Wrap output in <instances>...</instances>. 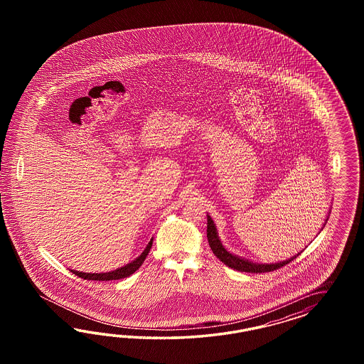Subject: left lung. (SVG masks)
<instances>
[{"label":"left lung","instance_id":"8db88e82","mask_svg":"<svg viewBox=\"0 0 364 364\" xmlns=\"http://www.w3.org/2000/svg\"><path fill=\"white\" fill-rule=\"evenodd\" d=\"M331 213V210H330ZM328 213V216H330ZM328 216L323 224V228L326 225V223L328 220ZM321 228V230H323ZM207 237H208V242H210V250L212 252L215 254V256H218V259L223 262L224 264L228 265L230 268H233L236 271H240V272H251V274H264V272H269V271H274L283 265L288 264L289 262H292L294 259L298 257V255L301 252H298L295 256L286 259L283 262H277V263H254L252 260H248V259H244L239 255H233L230 252L221 242L220 237H219V233H218V228H216V224L215 221L212 220L210 215H207Z\"/></svg>","mask_w":364,"mask_h":364}]
</instances>
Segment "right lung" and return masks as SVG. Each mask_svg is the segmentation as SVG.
Instances as JSON below:
<instances>
[{"instance_id":"1","label":"right lung","mask_w":364,"mask_h":364,"mask_svg":"<svg viewBox=\"0 0 364 364\" xmlns=\"http://www.w3.org/2000/svg\"><path fill=\"white\" fill-rule=\"evenodd\" d=\"M152 242H154V237L151 239V242L146 244L145 250L143 251V254L140 255L139 257H136L134 260H132L131 263L128 264L122 265L120 268L114 269V271H109V272H101V274H87V272H80L76 269H70V272H73L75 275H77L78 277H82V279H87V280H99V282H107V280H119V279H124L127 276H131L134 274L145 260L146 255L149 254L151 251V247H152Z\"/></svg>"}]
</instances>
